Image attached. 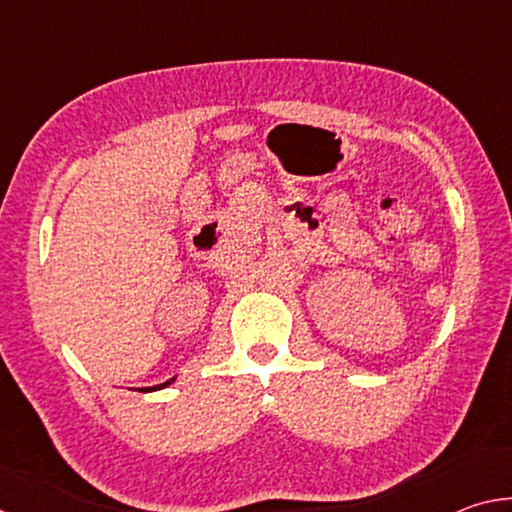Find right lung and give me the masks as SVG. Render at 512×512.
<instances>
[{"instance_id":"add662e5","label":"right lung","mask_w":512,"mask_h":512,"mask_svg":"<svg viewBox=\"0 0 512 512\" xmlns=\"http://www.w3.org/2000/svg\"><path fill=\"white\" fill-rule=\"evenodd\" d=\"M176 381V377H171L169 381H164V384H158V386H146V388H140V393H153V391H160V388H167L169 384H173Z\"/></svg>"}]
</instances>
